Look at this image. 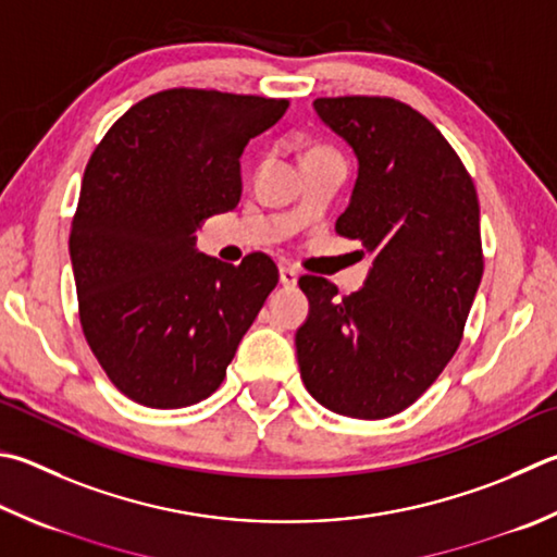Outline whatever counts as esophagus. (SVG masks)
<instances>
[{"label": "esophagus", "instance_id": "obj_1", "mask_svg": "<svg viewBox=\"0 0 557 557\" xmlns=\"http://www.w3.org/2000/svg\"><path fill=\"white\" fill-rule=\"evenodd\" d=\"M297 280H299V272H297V268H292V265H280V282L285 287H295L297 285Z\"/></svg>", "mask_w": 557, "mask_h": 557}]
</instances>
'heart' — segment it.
<instances>
[{
	"label": "heart",
	"instance_id": "1",
	"mask_svg": "<svg viewBox=\"0 0 557 557\" xmlns=\"http://www.w3.org/2000/svg\"><path fill=\"white\" fill-rule=\"evenodd\" d=\"M313 150H321V148H313Z\"/></svg>",
	"mask_w": 557,
	"mask_h": 557
}]
</instances>
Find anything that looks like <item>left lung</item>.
Wrapping results in <instances>:
<instances>
[{"instance_id": "1", "label": "left lung", "mask_w": 557, "mask_h": 557, "mask_svg": "<svg viewBox=\"0 0 557 557\" xmlns=\"http://www.w3.org/2000/svg\"><path fill=\"white\" fill-rule=\"evenodd\" d=\"M317 114L358 156L336 234L372 252L366 287L301 275L309 319L297 331L305 387L350 419L411 407L458 350L484 256L480 201L460 156L417 109L392 97H319Z\"/></svg>"}]
</instances>
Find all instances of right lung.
Returning a JSON list of instances; mask_svg holds the SVG:
<instances>
[{
  "label": "right lung",
  "mask_w": 557,
  "mask_h": 557,
  "mask_svg": "<svg viewBox=\"0 0 557 557\" xmlns=\"http://www.w3.org/2000/svg\"><path fill=\"white\" fill-rule=\"evenodd\" d=\"M289 99L173 87L131 107L85 168L70 226L79 326L111 384L150 409L207 399L277 287L265 252L201 256L199 224L240 199L238 158Z\"/></svg>",
  "instance_id": "add662e5"
}]
</instances>
